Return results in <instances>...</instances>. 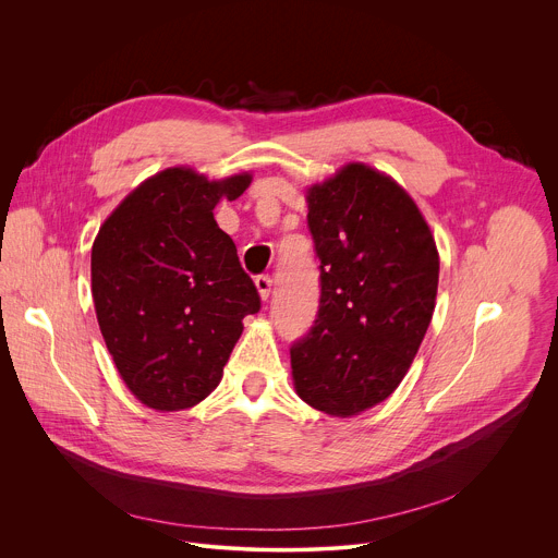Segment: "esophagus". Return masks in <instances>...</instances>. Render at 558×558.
I'll return each mask as SVG.
<instances>
[{
  "mask_svg": "<svg viewBox=\"0 0 558 558\" xmlns=\"http://www.w3.org/2000/svg\"><path fill=\"white\" fill-rule=\"evenodd\" d=\"M256 289H258L260 298L267 300L271 295V278L269 276H258L256 278Z\"/></svg>",
  "mask_w": 558,
  "mask_h": 558,
  "instance_id": "esophagus-1",
  "label": "esophagus"
}]
</instances>
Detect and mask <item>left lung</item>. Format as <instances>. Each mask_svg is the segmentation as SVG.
I'll list each match as a JSON object with an SVG mask.
<instances>
[{
    "label": "left lung",
    "mask_w": 558,
    "mask_h": 558,
    "mask_svg": "<svg viewBox=\"0 0 558 558\" xmlns=\"http://www.w3.org/2000/svg\"><path fill=\"white\" fill-rule=\"evenodd\" d=\"M320 258V306L291 347L302 400L357 415L400 386L430 325L439 282L435 238L390 177L349 163L306 194Z\"/></svg>",
    "instance_id": "8db88e82"
}]
</instances>
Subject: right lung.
Here are the masks:
<instances>
[{
  "mask_svg": "<svg viewBox=\"0 0 558 558\" xmlns=\"http://www.w3.org/2000/svg\"><path fill=\"white\" fill-rule=\"evenodd\" d=\"M250 174L207 181L168 168L141 183L101 225L93 245V298L119 375L154 411H183L218 386L260 311L254 280L238 260L214 207L235 201Z\"/></svg>",
  "mask_w": 558,
  "mask_h": 558,
  "instance_id": "1",
  "label": "right lung"
}]
</instances>
